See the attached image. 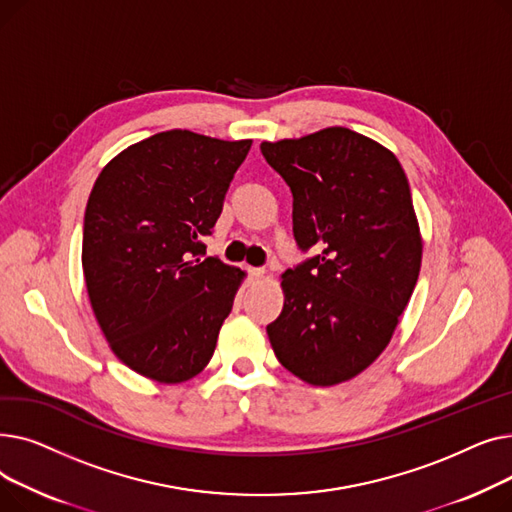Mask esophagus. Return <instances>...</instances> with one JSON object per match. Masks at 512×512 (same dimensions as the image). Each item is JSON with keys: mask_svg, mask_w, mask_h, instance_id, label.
I'll list each match as a JSON object with an SVG mask.
<instances>
[{"mask_svg": "<svg viewBox=\"0 0 512 512\" xmlns=\"http://www.w3.org/2000/svg\"><path fill=\"white\" fill-rule=\"evenodd\" d=\"M247 274H249L251 278H263L265 270H263V267H247Z\"/></svg>", "mask_w": 512, "mask_h": 512, "instance_id": "obj_1", "label": "esophagus"}]
</instances>
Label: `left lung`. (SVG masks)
<instances>
[{
  "label": "left lung",
  "instance_id": "8db88e82",
  "mask_svg": "<svg viewBox=\"0 0 512 512\" xmlns=\"http://www.w3.org/2000/svg\"><path fill=\"white\" fill-rule=\"evenodd\" d=\"M261 153L290 186L297 247L315 249L282 274L284 307L267 336L303 382H346L388 346L419 278L409 180L394 153L342 126Z\"/></svg>",
  "mask_w": 512,
  "mask_h": 512
}]
</instances>
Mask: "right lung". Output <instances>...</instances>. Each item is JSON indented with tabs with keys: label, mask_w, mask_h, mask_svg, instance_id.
<instances>
[{
	"label": "right lung",
	"mask_w": 512,
	"mask_h": 512,
	"mask_svg": "<svg viewBox=\"0 0 512 512\" xmlns=\"http://www.w3.org/2000/svg\"><path fill=\"white\" fill-rule=\"evenodd\" d=\"M251 141L166 130L124 149L91 191L83 270L114 355L161 384L211 359L245 272L203 257Z\"/></svg>",
	"instance_id": "right-lung-1"
}]
</instances>
